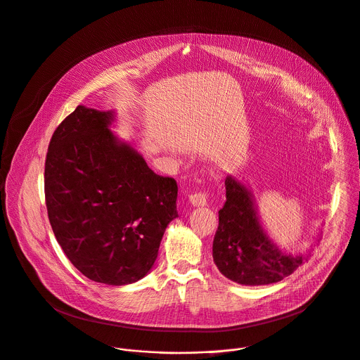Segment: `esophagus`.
I'll return each instance as SVG.
<instances>
[{"label":"esophagus","mask_w":360,"mask_h":360,"mask_svg":"<svg viewBox=\"0 0 360 360\" xmlns=\"http://www.w3.org/2000/svg\"><path fill=\"white\" fill-rule=\"evenodd\" d=\"M189 202L193 206H206L207 203V195L205 192H196L189 195Z\"/></svg>","instance_id":"34e87169"}]
</instances>
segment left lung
Returning a JSON list of instances; mask_svg holds the SVG:
<instances>
[{
  "label": "left lung",
  "mask_w": 360,
  "mask_h": 360,
  "mask_svg": "<svg viewBox=\"0 0 360 360\" xmlns=\"http://www.w3.org/2000/svg\"><path fill=\"white\" fill-rule=\"evenodd\" d=\"M226 202L219 210L213 238V262L229 280L243 285L278 283L305 260L302 255L281 252L259 220L253 195L234 176L227 175Z\"/></svg>",
  "instance_id": "8db88e82"
}]
</instances>
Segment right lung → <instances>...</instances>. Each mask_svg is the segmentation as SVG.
I'll return each mask as SVG.
<instances>
[{
    "label": "right lung",
    "instance_id": "right-lung-1",
    "mask_svg": "<svg viewBox=\"0 0 360 360\" xmlns=\"http://www.w3.org/2000/svg\"><path fill=\"white\" fill-rule=\"evenodd\" d=\"M111 111L77 105L55 130L45 161V200L58 243L87 278L139 281L153 269L178 217V185L160 176L111 131Z\"/></svg>",
    "mask_w": 360,
    "mask_h": 360
}]
</instances>
